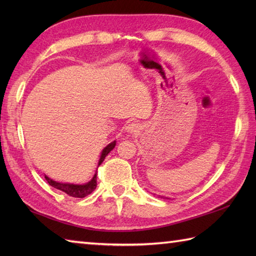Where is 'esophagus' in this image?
I'll use <instances>...</instances> for the list:
<instances>
[{"mask_svg":"<svg viewBox=\"0 0 256 256\" xmlns=\"http://www.w3.org/2000/svg\"><path fill=\"white\" fill-rule=\"evenodd\" d=\"M125 130H126V132L130 133V134H138L140 132V124L136 123V122H130L126 125Z\"/></svg>","mask_w":256,"mask_h":256,"instance_id":"1","label":"esophagus"}]
</instances>
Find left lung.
I'll return each mask as SVG.
<instances>
[{"label": "left lung", "mask_w": 256, "mask_h": 256, "mask_svg": "<svg viewBox=\"0 0 256 256\" xmlns=\"http://www.w3.org/2000/svg\"><path fill=\"white\" fill-rule=\"evenodd\" d=\"M160 198H164V197H162V196H160Z\"/></svg>", "instance_id": "obj_1"}]
</instances>
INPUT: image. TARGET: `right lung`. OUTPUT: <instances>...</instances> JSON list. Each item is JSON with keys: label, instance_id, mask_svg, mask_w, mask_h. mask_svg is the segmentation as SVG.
Returning <instances> with one entry per match:
<instances>
[{"label": "right lung", "instance_id": "add662e5", "mask_svg": "<svg viewBox=\"0 0 256 256\" xmlns=\"http://www.w3.org/2000/svg\"><path fill=\"white\" fill-rule=\"evenodd\" d=\"M116 140H113L110 144H108L103 150L101 152V156L99 162H98V167H99L102 162L104 160V158L106 157V155L110 153V152L116 148ZM45 179L47 180V182L52 186L54 188H56L58 190H62L64 194H67L70 197H74V198H84L86 196L90 194L91 192H94V189L96 187V172L92 177V179L90 182L82 184H68V182H55L52 180V178H50L48 176L45 175Z\"/></svg>", "mask_w": 256, "mask_h": 256}]
</instances>
